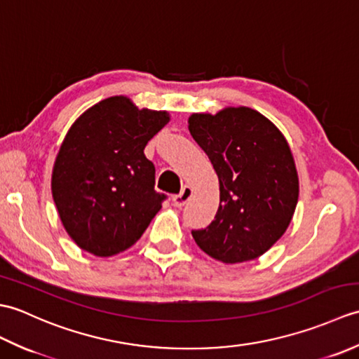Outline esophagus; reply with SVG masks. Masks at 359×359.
Returning <instances> with one entry per match:
<instances>
[{"label": "esophagus", "instance_id": "esophagus-1", "mask_svg": "<svg viewBox=\"0 0 359 359\" xmlns=\"http://www.w3.org/2000/svg\"><path fill=\"white\" fill-rule=\"evenodd\" d=\"M191 196H193V188L191 187H188V185H185L184 188H182V191L179 193V194H175L174 197H172V203H174V207H177V208H182L184 207V205L191 199Z\"/></svg>", "mask_w": 359, "mask_h": 359}]
</instances>
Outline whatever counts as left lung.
Instances as JSON below:
<instances>
[{
  "label": "left lung",
  "mask_w": 359,
  "mask_h": 359,
  "mask_svg": "<svg viewBox=\"0 0 359 359\" xmlns=\"http://www.w3.org/2000/svg\"><path fill=\"white\" fill-rule=\"evenodd\" d=\"M188 129L219 177L212 222L194 230L205 253L224 264L253 261L285 233L299 197L294 158L284 134L245 106L193 114Z\"/></svg>",
  "instance_id": "1"
}]
</instances>
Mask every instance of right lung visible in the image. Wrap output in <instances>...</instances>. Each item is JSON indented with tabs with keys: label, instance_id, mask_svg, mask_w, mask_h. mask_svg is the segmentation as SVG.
Returning <instances> with one entry per match:
<instances>
[{
	"label": "right lung",
	"instance_id": "right-lung-1",
	"mask_svg": "<svg viewBox=\"0 0 359 359\" xmlns=\"http://www.w3.org/2000/svg\"><path fill=\"white\" fill-rule=\"evenodd\" d=\"M170 121L166 111L139 109L116 95L74 121L53 163L52 197L66 233L98 257L142 238L166 199L154 189L156 168L144 147Z\"/></svg>",
	"mask_w": 359,
	"mask_h": 359
}]
</instances>
